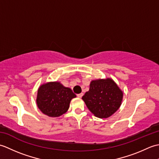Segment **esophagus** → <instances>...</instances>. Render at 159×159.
I'll use <instances>...</instances> for the list:
<instances>
[{
    "label": "esophagus",
    "mask_w": 159,
    "mask_h": 159,
    "mask_svg": "<svg viewBox=\"0 0 159 159\" xmlns=\"http://www.w3.org/2000/svg\"><path fill=\"white\" fill-rule=\"evenodd\" d=\"M83 96V93H80L79 94H77V96L79 98H82V96Z\"/></svg>",
    "instance_id": "34e87169"
}]
</instances>
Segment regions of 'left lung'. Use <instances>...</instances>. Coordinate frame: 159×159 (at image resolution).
<instances>
[{
	"instance_id": "1",
	"label": "left lung",
	"mask_w": 159,
	"mask_h": 159,
	"mask_svg": "<svg viewBox=\"0 0 159 159\" xmlns=\"http://www.w3.org/2000/svg\"><path fill=\"white\" fill-rule=\"evenodd\" d=\"M123 92L111 79L93 80L82 97L89 110L97 117L107 118L120 107Z\"/></svg>"
}]
</instances>
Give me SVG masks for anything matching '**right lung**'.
I'll return each instance as SVG.
<instances>
[{
  "label": "right lung",
  "mask_w": 159,
  "mask_h": 159,
  "mask_svg": "<svg viewBox=\"0 0 159 159\" xmlns=\"http://www.w3.org/2000/svg\"><path fill=\"white\" fill-rule=\"evenodd\" d=\"M76 97L69 87L59 82H49L39 87L36 102L43 114L57 117L67 112L71 100Z\"/></svg>",
  "instance_id": "1"
}]
</instances>
